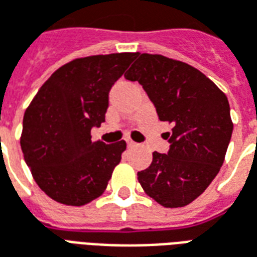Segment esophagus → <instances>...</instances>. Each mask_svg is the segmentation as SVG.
<instances>
[{
    "instance_id": "34e87169",
    "label": "esophagus",
    "mask_w": 257,
    "mask_h": 257,
    "mask_svg": "<svg viewBox=\"0 0 257 257\" xmlns=\"http://www.w3.org/2000/svg\"><path fill=\"white\" fill-rule=\"evenodd\" d=\"M127 147H128V148H134V147H137V144L134 143V141H132V140H127Z\"/></svg>"
}]
</instances>
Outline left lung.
I'll list each match as a JSON object with an SVG mask.
<instances>
[{
	"mask_svg": "<svg viewBox=\"0 0 257 257\" xmlns=\"http://www.w3.org/2000/svg\"><path fill=\"white\" fill-rule=\"evenodd\" d=\"M127 80L138 81L154 102L166 133L167 154H152L138 172L144 192L165 207L195 201L220 172L232 134L230 103L212 80L188 63L158 54H140Z\"/></svg>",
	"mask_w": 257,
	"mask_h": 257,
	"instance_id": "obj_1",
	"label": "left lung"
}]
</instances>
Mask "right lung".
<instances>
[{"label": "right lung", "instance_id": "add662e5", "mask_svg": "<svg viewBox=\"0 0 257 257\" xmlns=\"http://www.w3.org/2000/svg\"><path fill=\"white\" fill-rule=\"evenodd\" d=\"M137 52L91 55L67 62L27 106L21 147L37 185L54 201L83 206L106 190L125 141L91 140L105 121L108 94Z\"/></svg>", "mask_w": 257, "mask_h": 257}]
</instances>
